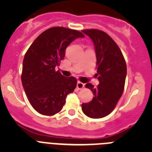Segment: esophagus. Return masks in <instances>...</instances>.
I'll list each match as a JSON object with an SVG mask.
<instances>
[{
  "mask_svg": "<svg viewBox=\"0 0 152 152\" xmlns=\"http://www.w3.org/2000/svg\"><path fill=\"white\" fill-rule=\"evenodd\" d=\"M84 85H85V84H84V83L80 82V81H77V89H79V90L83 89V88H84Z\"/></svg>",
  "mask_w": 152,
  "mask_h": 152,
  "instance_id": "obj_1",
  "label": "esophagus"
}]
</instances>
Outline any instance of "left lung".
Segmentation results:
<instances>
[{
	"label": "left lung",
	"mask_w": 152,
	"mask_h": 152,
	"mask_svg": "<svg viewBox=\"0 0 152 152\" xmlns=\"http://www.w3.org/2000/svg\"><path fill=\"white\" fill-rule=\"evenodd\" d=\"M94 42L96 56L99 84L94 88L88 83L85 85L93 92L91 102L82 103L86 116L93 119L107 116L113 110L123 93L127 68L121 50L114 40L103 31L96 29H83Z\"/></svg>",
	"instance_id": "8db88e82"
}]
</instances>
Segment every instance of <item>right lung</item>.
Segmentation results:
<instances>
[{
	"instance_id": "add662e5",
	"label": "right lung",
	"mask_w": 152,
	"mask_h": 152,
	"mask_svg": "<svg viewBox=\"0 0 152 152\" xmlns=\"http://www.w3.org/2000/svg\"><path fill=\"white\" fill-rule=\"evenodd\" d=\"M84 34L75 29L56 26L44 31L26 52L23 62V87L32 107L40 114L53 116L61 110L77 79L63 76L56 68L64 59L72 41Z\"/></svg>"
}]
</instances>
